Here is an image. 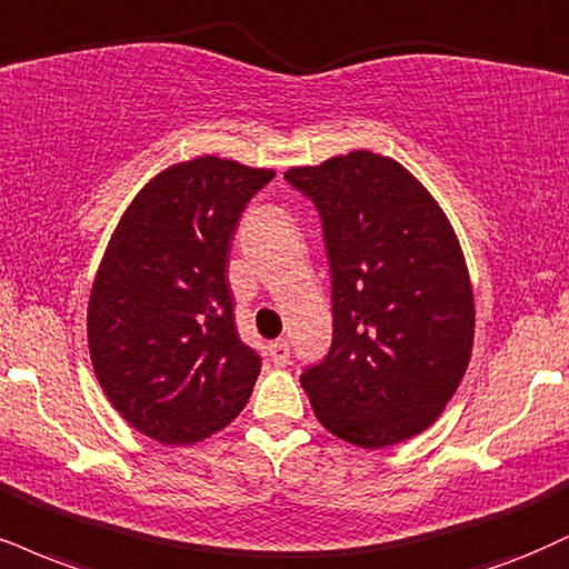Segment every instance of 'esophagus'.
<instances>
[{"mask_svg": "<svg viewBox=\"0 0 569 569\" xmlns=\"http://www.w3.org/2000/svg\"><path fill=\"white\" fill-rule=\"evenodd\" d=\"M289 358H291V347H289V341H286V339L272 341V345H270V360L276 362L278 368H283L286 362H289Z\"/></svg>", "mask_w": 569, "mask_h": 569, "instance_id": "esophagus-1", "label": "esophagus"}]
</instances>
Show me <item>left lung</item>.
Returning <instances> with one entry per match:
<instances>
[{"label":"left lung","mask_w":569,"mask_h":569,"mask_svg":"<svg viewBox=\"0 0 569 569\" xmlns=\"http://www.w3.org/2000/svg\"><path fill=\"white\" fill-rule=\"evenodd\" d=\"M331 264L333 339L299 376L331 435L376 450L423 432L461 385L475 297L448 217L408 169L371 150L297 167Z\"/></svg>","instance_id":"8db88e82"}]
</instances>
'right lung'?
Masks as SVG:
<instances>
[{
	"instance_id": "obj_1",
	"label": "right lung",
	"mask_w": 569,
	"mask_h": 569,
	"mask_svg": "<svg viewBox=\"0 0 569 569\" xmlns=\"http://www.w3.org/2000/svg\"><path fill=\"white\" fill-rule=\"evenodd\" d=\"M276 172L203 156L153 177L121 217L87 310L102 392L137 432L190 445L249 402L262 358L238 337L230 241Z\"/></svg>"
}]
</instances>
